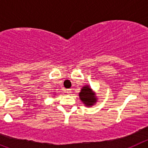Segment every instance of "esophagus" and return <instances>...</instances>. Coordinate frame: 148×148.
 I'll use <instances>...</instances> for the list:
<instances>
[{
    "mask_svg": "<svg viewBox=\"0 0 148 148\" xmlns=\"http://www.w3.org/2000/svg\"><path fill=\"white\" fill-rule=\"evenodd\" d=\"M66 93L71 94L72 93V90H71V89H68V90H66Z\"/></svg>",
    "mask_w": 148,
    "mask_h": 148,
    "instance_id": "34e87169",
    "label": "esophagus"
}]
</instances>
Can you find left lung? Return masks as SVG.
Wrapping results in <instances>:
<instances>
[{
    "mask_svg": "<svg viewBox=\"0 0 148 148\" xmlns=\"http://www.w3.org/2000/svg\"><path fill=\"white\" fill-rule=\"evenodd\" d=\"M78 95L80 100L86 107L90 108L97 102L98 98L96 96V93L93 92V90L90 87V85L84 86Z\"/></svg>",
    "mask_w": 148,
    "mask_h": 148,
    "instance_id": "8db88e82",
    "label": "left lung"
}]
</instances>
